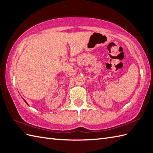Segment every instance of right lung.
I'll return each mask as SVG.
<instances>
[{"mask_svg": "<svg viewBox=\"0 0 153 153\" xmlns=\"http://www.w3.org/2000/svg\"><path fill=\"white\" fill-rule=\"evenodd\" d=\"M26 103H27V102H26Z\"/></svg>", "mask_w": 153, "mask_h": 153, "instance_id": "right-lung-1", "label": "right lung"}]
</instances>
